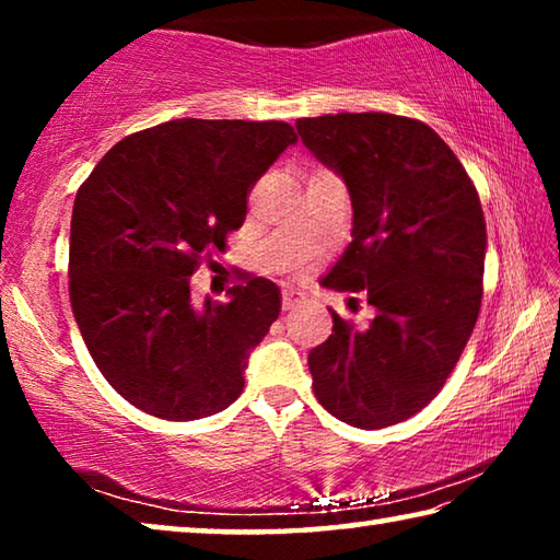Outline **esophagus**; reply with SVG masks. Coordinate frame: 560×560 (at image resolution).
Returning a JSON list of instances; mask_svg holds the SVG:
<instances>
[{
  "label": "esophagus",
  "instance_id": "obj_1",
  "mask_svg": "<svg viewBox=\"0 0 560 560\" xmlns=\"http://www.w3.org/2000/svg\"><path fill=\"white\" fill-rule=\"evenodd\" d=\"M303 301H306V293L299 291V289L287 287V289L281 291V306H283V311H291V308H296V306H301Z\"/></svg>",
  "mask_w": 560,
  "mask_h": 560
}]
</instances>
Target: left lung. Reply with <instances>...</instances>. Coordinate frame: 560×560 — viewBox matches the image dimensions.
Instances as JSON below:
<instances>
[{
    "instance_id": "obj_1",
    "label": "left lung",
    "mask_w": 560,
    "mask_h": 560,
    "mask_svg": "<svg viewBox=\"0 0 560 560\" xmlns=\"http://www.w3.org/2000/svg\"><path fill=\"white\" fill-rule=\"evenodd\" d=\"M296 130L343 177L353 242L324 287L365 293L358 330L334 308V334L308 353L314 393L360 430L420 412L457 365L481 306L487 222L477 187L422 120L393 113L301 118Z\"/></svg>"
}]
</instances>
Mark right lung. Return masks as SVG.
Listing matches in <instances>:
<instances>
[{
  "label": "right lung",
  "instance_id": "right-lung-1",
  "mask_svg": "<svg viewBox=\"0 0 560 560\" xmlns=\"http://www.w3.org/2000/svg\"><path fill=\"white\" fill-rule=\"evenodd\" d=\"M296 140L281 120H167L113 145L75 192L73 318L103 377L138 410L187 422L242 395L281 291L244 277L226 303L197 306L189 277L205 252L224 249L252 185Z\"/></svg>",
  "mask_w": 560,
  "mask_h": 560
}]
</instances>
